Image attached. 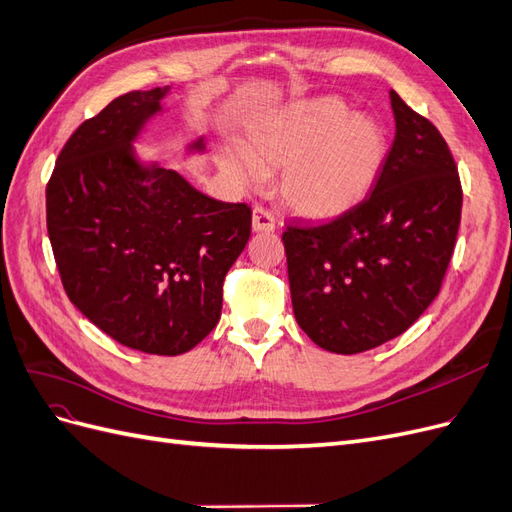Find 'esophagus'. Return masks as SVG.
Masks as SVG:
<instances>
[{
  "mask_svg": "<svg viewBox=\"0 0 512 512\" xmlns=\"http://www.w3.org/2000/svg\"><path fill=\"white\" fill-rule=\"evenodd\" d=\"M252 228L256 232H273L275 230V218L273 213L265 207H254V213H252Z\"/></svg>",
  "mask_w": 512,
  "mask_h": 512,
  "instance_id": "obj_1",
  "label": "esophagus"
}]
</instances>
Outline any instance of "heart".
Masks as SVG:
<instances>
[{"mask_svg":"<svg viewBox=\"0 0 512 512\" xmlns=\"http://www.w3.org/2000/svg\"><path fill=\"white\" fill-rule=\"evenodd\" d=\"M389 141L376 119L350 115L342 100L292 104L260 121L245 151L220 153L224 173L239 185H256L284 168L280 194L305 218H335L359 205L380 177Z\"/></svg>","mask_w":512,"mask_h":512,"instance_id":"obj_1","label":"heart"}]
</instances>
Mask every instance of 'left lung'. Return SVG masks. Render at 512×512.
<instances>
[{
  "label": "left lung",
  "instance_id": "obj_1",
  "mask_svg": "<svg viewBox=\"0 0 512 512\" xmlns=\"http://www.w3.org/2000/svg\"><path fill=\"white\" fill-rule=\"evenodd\" d=\"M395 141L359 205L286 226L294 318L329 352L356 354L404 333L438 297L461 222V181L433 123L391 91Z\"/></svg>",
  "mask_w": 512,
  "mask_h": 512
}]
</instances>
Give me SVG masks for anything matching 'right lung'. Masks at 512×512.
Masks as SVG:
<instances>
[{
	"instance_id": "1",
	"label": "right lung",
	"mask_w": 512,
	"mask_h": 512,
	"mask_svg": "<svg viewBox=\"0 0 512 512\" xmlns=\"http://www.w3.org/2000/svg\"><path fill=\"white\" fill-rule=\"evenodd\" d=\"M164 94L130 91L74 130L46 183V228L61 284L85 318L123 346L175 356L218 324L252 209L136 162L130 143Z\"/></svg>"
}]
</instances>
